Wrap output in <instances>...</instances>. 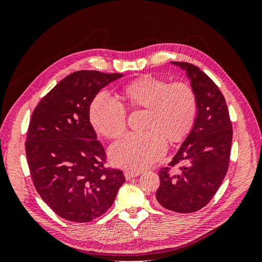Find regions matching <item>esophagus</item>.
Segmentation results:
<instances>
[{
  "mask_svg": "<svg viewBox=\"0 0 262 262\" xmlns=\"http://www.w3.org/2000/svg\"><path fill=\"white\" fill-rule=\"evenodd\" d=\"M140 173H141V172H139V171H129V170H126V171L124 172V177H125L126 180H130V179H132V178H134V177L139 176Z\"/></svg>",
  "mask_w": 262,
  "mask_h": 262,
  "instance_id": "34e87169",
  "label": "esophagus"
}]
</instances>
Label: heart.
<instances>
[{
  "mask_svg": "<svg viewBox=\"0 0 262 262\" xmlns=\"http://www.w3.org/2000/svg\"><path fill=\"white\" fill-rule=\"evenodd\" d=\"M122 94L133 109H146L141 133H128L110 147L115 165L139 171L165 154L166 139L171 143L184 140L191 131L198 114V97L193 87L155 75H143L126 84ZM90 119L98 133L118 138L126 128V110L120 101L106 93L94 98Z\"/></svg>",
  "mask_w": 262,
  "mask_h": 262,
  "instance_id": "1",
  "label": "heart"
}]
</instances>
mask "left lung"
I'll use <instances>...</instances> for the list:
<instances>
[{
	"mask_svg": "<svg viewBox=\"0 0 262 262\" xmlns=\"http://www.w3.org/2000/svg\"><path fill=\"white\" fill-rule=\"evenodd\" d=\"M187 71L198 97L193 128L167 167H162L156 200L163 208L192 213L207 205L223 182L229 165L233 140L232 121L223 94L199 68L172 62ZM181 164L180 169H170Z\"/></svg>",
	"mask_w": 262,
	"mask_h": 262,
	"instance_id": "left-lung-1",
	"label": "left lung"
}]
</instances>
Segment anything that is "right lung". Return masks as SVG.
Masks as SVG:
<instances>
[{
	"instance_id": "1",
	"label": "right lung",
	"mask_w": 262,
	"mask_h": 262,
	"mask_svg": "<svg viewBox=\"0 0 262 262\" xmlns=\"http://www.w3.org/2000/svg\"><path fill=\"white\" fill-rule=\"evenodd\" d=\"M120 73L76 71L38 102L26 138V156L34 186L62 219L86 223L112 207L123 172L106 167V152L90 121L97 93Z\"/></svg>"
}]
</instances>
